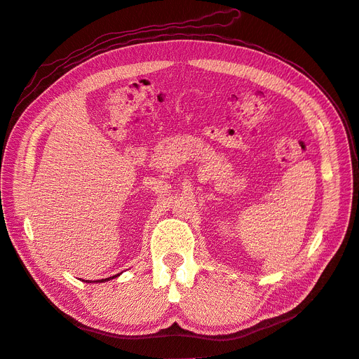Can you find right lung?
Listing matches in <instances>:
<instances>
[{"label":"right lung","instance_id":"obj_1","mask_svg":"<svg viewBox=\"0 0 359 359\" xmlns=\"http://www.w3.org/2000/svg\"><path fill=\"white\" fill-rule=\"evenodd\" d=\"M119 274H116V276H114V277H109V278H102V280H95V281H90V280H86L88 281V283H97V281H99V283H102V281H107V280H111V278H115V277H118Z\"/></svg>","mask_w":359,"mask_h":359}]
</instances>
